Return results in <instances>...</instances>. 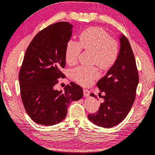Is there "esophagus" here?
Here are the masks:
<instances>
[{"mask_svg":"<svg viewBox=\"0 0 155 155\" xmlns=\"http://www.w3.org/2000/svg\"><path fill=\"white\" fill-rule=\"evenodd\" d=\"M83 95L84 97H88L90 95V91L87 89H83Z\"/></svg>","mask_w":155,"mask_h":155,"instance_id":"34e87169","label":"esophagus"}]
</instances>
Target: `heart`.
<instances>
[{
    "label": "heart",
    "mask_w": 155,
    "mask_h": 155,
    "mask_svg": "<svg viewBox=\"0 0 155 155\" xmlns=\"http://www.w3.org/2000/svg\"><path fill=\"white\" fill-rule=\"evenodd\" d=\"M82 49L92 52V64H97L101 69L111 68L117 61L119 56L117 41L100 27H89L82 32L78 42L70 39L66 44V60L70 64L77 62ZM72 78L78 84L88 86L99 77L96 67L86 68L78 66L72 70Z\"/></svg>",
    "instance_id": "heart-1"
}]
</instances>
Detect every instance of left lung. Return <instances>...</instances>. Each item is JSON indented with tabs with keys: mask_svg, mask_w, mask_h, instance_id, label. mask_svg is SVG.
I'll list each match as a JSON object with an SVG mask.
<instances>
[{
	"mask_svg": "<svg viewBox=\"0 0 155 155\" xmlns=\"http://www.w3.org/2000/svg\"><path fill=\"white\" fill-rule=\"evenodd\" d=\"M139 81L134 54L128 39L120 38V50L117 61L97 85L104 99L99 110L89 114L91 122L103 128H112L125 119L134 104ZM91 95L97 98L93 93Z\"/></svg>",
	"mask_w": 155,
	"mask_h": 155,
	"instance_id": "8db88e82",
	"label": "left lung"
}]
</instances>
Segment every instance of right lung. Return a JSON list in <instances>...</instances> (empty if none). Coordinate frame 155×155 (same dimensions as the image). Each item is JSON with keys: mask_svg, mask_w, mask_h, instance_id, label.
<instances>
[{"mask_svg": "<svg viewBox=\"0 0 155 155\" xmlns=\"http://www.w3.org/2000/svg\"><path fill=\"white\" fill-rule=\"evenodd\" d=\"M72 28L66 21L51 24L38 33L26 50L19 74L21 97L27 114L38 124L62 122L71 101L83 95V89L73 82L63 92L54 89L58 78L65 77L60 69L66 66Z\"/></svg>", "mask_w": 155, "mask_h": 155, "instance_id": "obj_1", "label": "right lung"}]
</instances>
